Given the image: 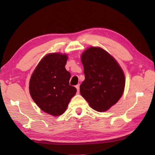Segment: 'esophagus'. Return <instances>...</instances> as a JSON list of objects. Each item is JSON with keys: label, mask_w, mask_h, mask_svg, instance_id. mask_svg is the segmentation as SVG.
I'll use <instances>...</instances> for the list:
<instances>
[{"label": "esophagus", "mask_w": 155, "mask_h": 155, "mask_svg": "<svg viewBox=\"0 0 155 155\" xmlns=\"http://www.w3.org/2000/svg\"><path fill=\"white\" fill-rule=\"evenodd\" d=\"M76 88H77V92L79 93V89H80L79 84H78V85H76Z\"/></svg>", "instance_id": "esophagus-1"}]
</instances>
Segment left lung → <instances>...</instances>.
<instances>
[{"label": "left lung", "instance_id": "1", "mask_svg": "<svg viewBox=\"0 0 155 155\" xmlns=\"http://www.w3.org/2000/svg\"><path fill=\"white\" fill-rule=\"evenodd\" d=\"M81 61L85 74V81L80 85L81 96L94 110L105 111L122 96L124 72L116 60L99 47H90L84 51Z\"/></svg>", "mask_w": 155, "mask_h": 155}]
</instances>
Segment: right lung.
Instances as JSON below:
<instances>
[{
  "mask_svg": "<svg viewBox=\"0 0 155 155\" xmlns=\"http://www.w3.org/2000/svg\"><path fill=\"white\" fill-rule=\"evenodd\" d=\"M65 54L50 53L42 58L31 75L29 92L43 111L53 116L64 114L77 89L70 85L71 74L65 69Z\"/></svg>",
  "mask_w": 155,
  "mask_h": 155,
  "instance_id": "1",
  "label": "right lung"
}]
</instances>
